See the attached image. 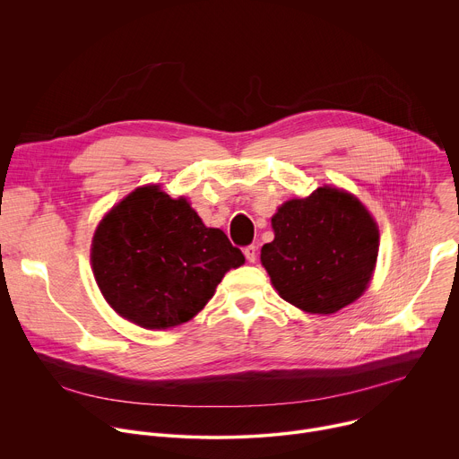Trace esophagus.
Here are the masks:
<instances>
[{"mask_svg": "<svg viewBox=\"0 0 459 459\" xmlns=\"http://www.w3.org/2000/svg\"><path fill=\"white\" fill-rule=\"evenodd\" d=\"M243 254H245L248 264H254L255 257H257V247H255V245H248V247L243 248Z\"/></svg>", "mask_w": 459, "mask_h": 459, "instance_id": "34e87169", "label": "esophagus"}]
</instances>
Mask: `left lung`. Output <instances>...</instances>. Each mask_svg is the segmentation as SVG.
Listing matches in <instances>:
<instances>
[{
    "label": "left lung",
    "instance_id": "1",
    "mask_svg": "<svg viewBox=\"0 0 459 459\" xmlns=\"http://www.w3.org/2000/svg\"><path fill=\"white\" fill-rule=\"evenodd\" d=\"M274 241L261 248L278 294L308 314H334L356 301L376 267L379 232L352 194L329 185L285 202L273 216Z\"/></svg>",
    "mask_w": 459,
    "mask_h": 459
}]
</instances>
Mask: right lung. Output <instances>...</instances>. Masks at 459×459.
<instances>
[{
    "instance_id": "obj_1",
    "label": "right lung",
    "mask_w": 459,
    "mask_h": 459,
    "mask_svg": "<svg viewBox=\"0 0 459 459\" xmlns=\"http://www.w3.org/2000/svg\"><path fill=\"white\" fill-rule=\"evenodd\" d=\"M91 261L103 298L121 317L170 329L198 314L245 257L223 230L205 227L185 198L147 185L100 221Z\"/></svg>"
}]
</instances>
